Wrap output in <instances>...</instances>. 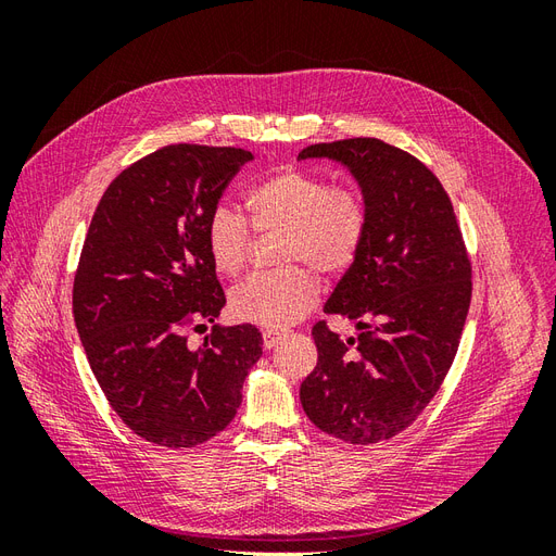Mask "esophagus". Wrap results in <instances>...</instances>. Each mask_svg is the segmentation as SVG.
Returning <instances> with one entry per match:
<instances>
[{"label": "esophagus", "mask_w": 556, "mask_h": 556, "mask_svg": "<svg viewBox=\"0 0 556 556\" xmlns=\"http://www.w3.org/2000/svg\"><path fill=\"white\" fill-rule=\"evenodd\" d=\"M282 339H285V331L264 329V348H266V350H274Z\"/></svg>", "instance_id": "1"}]
</instances>
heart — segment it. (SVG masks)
Masks as SVG:
<instances>
[{
  "label": "heart",
  "mask_w": 556,
  "mask_h": 556,
  "mask_svg": "<svg viewBox=\"0 0 556 556\" xmlns=\"http://www.w3.org/2000/svg\"><path fill=\"white\" fill-rule=\"evenodd\" d=\"M245 208L248 220L229 206H217L208 215V257L217 274L233 278L252 255V231H282L280 262L294 266L239 285L231 311L252 325L290 327L317 304L319 282L311 267L336 278L357 264L368 237L366 197L357 185L329 182L327 176L299 166H278L250 185Z\"/></svg>",
  "instance_id": "1"
}]
</instances>
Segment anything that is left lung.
Listing matches in <instances>:
<instances>
[{
  "mask_svg": "<svg viewBox=\"0 0 556 556\" xmlns=\"http://www.w3.org/2000/svg\"><path fill=\"white\" fill-rule=\"evenodd\" d=\"M306 157L350 166L368 204V237L325 304L362 333L345 341L315 323L317 364L299 396L317 429L374 445L408 429L441 390L473 292L470 260L441 180L406 150L359 137L313 143L299 153Z\"/></svg>",
  "mask_w": 556,
  "mask_h": 556,
  "instance_id": "8db88e82",
  "label": "left lung"
}]
</instances>
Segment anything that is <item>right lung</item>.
Segmentation results:
<instances>
[{
  "label": "right lung",
  "mask_w": 556,
  "mask_h": 556,
  "mask_svg": "<svg viewBox=\"0 0 556 556\" xmlns=\"http://www.w3.org/2000/svg\"><path fill=\"white\" fill-rule=\"evenodd\" d=\"M252 153L172 143L129 164L97 204L74 276V319L111 408L143 441L194 447L241 406L262 357L252 325L211 327L225 290L206 250V223Z\"/></svg>",
  "instance_id": "1"
}]
</instances>
